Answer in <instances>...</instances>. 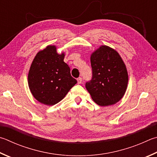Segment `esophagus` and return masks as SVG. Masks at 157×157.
Here are the masks:
<instances>
[{
	"mask_svg": "<svg viewBox=\"0 0 157 157\" xmlns=\"http://www.w3.org/2000/svg\"><path fill=\"white\" fill-rule=\"evenodd\" d=\"M77 80H78V84H82V78H78Z\"/></svg>",
	"mask_w": 157,
	"mask_h": 157,
	"instance_id": "obj_1",
	"label": "esophagus"
}]
</instances>
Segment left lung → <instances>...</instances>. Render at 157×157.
Masks as SVG:
<instances>
[{"mask_svg": "<svg viewBox=\"0 0 157 157\" xmlns=\"http://www.w3.org/2000/svg\"><path fill=\"white\" fill-rule=\"evenodd\" d=\"M93 78L86 83L91 98L101 106L113 105L126 93L128 75L119 53L106 45H101L91 53Z\"/></svg>", "mask_w": 157, "mask_h": 157, "instance_id": "obj_1", "label": "left lung"}]
</instances>
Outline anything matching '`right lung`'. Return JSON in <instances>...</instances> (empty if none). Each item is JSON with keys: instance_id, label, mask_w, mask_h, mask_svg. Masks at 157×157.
<instances>
[{"instance_id": "add662e5", "label": "right lung", "mask_w": 157, "mask_h": 157, "mask_svg": "<svg viewBox=\"0 0 157 157\" xmlns=\"http://www.w3.org/2000/svg\"><path fill=\"white\" fill-rule=\"evenodd\" d=\"M64 52H57L55 45H48L37 53L30 67L29 90L36 100L47 106L60 101L77 83L64 62Z\"/></svg>"}]
</instances>
